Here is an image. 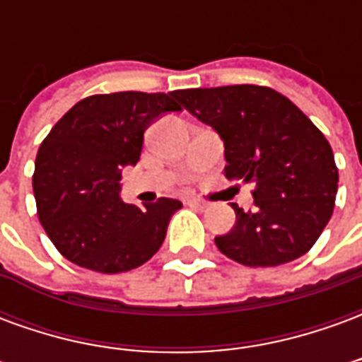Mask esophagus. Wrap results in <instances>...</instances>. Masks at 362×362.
<instances>
[{
    "instance_id": "obj_1",
    "label": "esophagus",
    "mask_w": 362,
    "mask_h": 362,
    "mask_svg": "<svg viewBox=\"0 0 362 362\" xmlns=\"http://www.w3.org/2000/svg\"><path fill=\"white\" fill-rule=\"evenodd\" d=\"M186 204H188L189 207H197V209H205V207H207V204H205V202H202V199H196V197H188V199H186Z\"/></svg>"
}]
</instances>
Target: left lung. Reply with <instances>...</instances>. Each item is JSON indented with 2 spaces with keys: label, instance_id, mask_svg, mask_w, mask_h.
<instances>
[{
  "label": "left lung",
  "instance_id": "left-lung-1",
  "mask_svg": "<svg viewBox=\"0 0 362 362\" xmlns=\"http://www.w3.org/2000/svg\"><path fill=\"white\" fill-rule=\"evenodd\" d=\"M173 96L225 143V176L254 182V211L236 204V225L215 244L248 267L300 258L334 213V151L303 110L277 90L258 85L182 89Z\"/></svg>",
  "mask_w": 362,
  "mask_h": 362
}]
</instances>
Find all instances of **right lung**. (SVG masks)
Instances as JSON below:
<instances>
[{
    "instance_id": "add662e5",
    "label": "right lung",
    "mask_w": 362,
    "mask_h": 362,
    "mask_svg": "<svg viewBox=\"0 0 362 362\" xmlns=\"http://www.w3.org/2000/svg\"><path fill=\"white\" fill-rule=\"evenodd\" d=\"M180 110L173 93L124 90L83 98L52 127L36 155L33 189L38 219L64 258L122 273L157 254L182 204L170 197L126 204L119 178L139 160L145 129Z\"/></svg>"
}]
</instances>
